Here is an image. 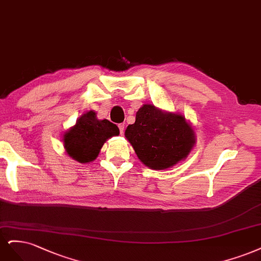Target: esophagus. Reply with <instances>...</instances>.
<instances>
[{
  "label": "esophagus",
  "instance_id": "esophagus-1",
  "mask_svg": "<svg viewBox=\"0 0 261 261\" xmlns=\"http://www.w3.org/2000/svg\"><path fill=\"white\" fill-rule=\"evenodd\" d=\"M118 128H119V130H120V133H121V134H123V131H124V124H123V123H119V124H118Z\"/></svg>",
  "mask_w": 261,
  "mask_h": 261
}]
</instances>
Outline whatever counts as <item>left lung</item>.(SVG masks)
Instances as JSON below:
<instances>
[{"label": "left lung", "mask_w": 261, "mask_h": 261, "mask_svg": "<svg viewBox=\"0 0 261 261\" xmlns=\"http://www.w3.org/2000/svg\"><path fill=\"white\" fill-rule=\"evenodd\" d=\"M124 136L140 161L155 170L170 168L188 157L195 144V132L180 114L167 113L152 104L143 105L136 122Z\"/></svg>", "instance_id": "left-lung-1"}]
</instances>
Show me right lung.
<instances>
[{"label": "right lung", "mask_w": 261, "mask_h": 261, "mask_svg": "<svg viewBox=\"0 0 261 261\" xmlns=\"http://www.w3.org/2000/svg\"><path fill=\"white\" fill-rule=\"evenodd\" d=\"M119 129L107 119L99 120L96 113L90 111L79 117L77 122L64 134L66 153L81 164L93 162L104 143L118 136Z\"/></svg>", "instance_id": "add662e5"}]
</instances>
